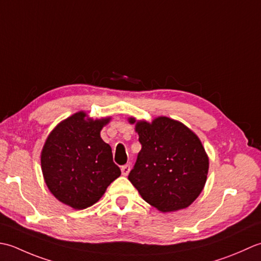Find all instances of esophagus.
I'll return each mask as SVG.
<instances>
[{"label": "esophagus", "instance_id": "obj_1", "mask_svg": "<svg viewBox=\"0 0 261 261\" xmlns=\"http://www.w3.org/2000/svg\"><path fill=\"white\" fill-rule=\"evenodd\" d=\"M129 171H130V166H129V164H125V166L121 167V173H123L124 175L128 174Z\"/></svg>", "mask_w": 261, "mask_h": 261}]
</instances>
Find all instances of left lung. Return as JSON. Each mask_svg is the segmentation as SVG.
<instances>
[{
  "instance_id": "obj_1",
  "label": "left lung",
  "mask_w": 261,
  "mask_h": 261,
  "mask_svg": "<svg viewBox=\"0 0 261 261\" xmlns=\"http://www.w3.org/2000/svg\"><path fill=\"white\" fill-rule=\"evenodd\" d=\"M136 132L142 150L129 181L146 203L163 213L188 207L203 190L208 172V158L197 135L168 117L151 124L138 121Z\"/></svg>"
}]
</instances>
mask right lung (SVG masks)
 <instances>
[{"instance_id": "1", "label": "right lung", "mask_w": 261, "mask_h": 261, "mask_svg": "<svg viewBox=\"0 0 261 261\" xmlns=\"http://www.w3.org/2000/svg\"><path fill=\"white\" fill-rule=\"evenodd\" d=\"M109 119H86L80 111L58 124L42 148L41 170L47 187L75 210L97 203L121 173L110 145L100 137Z\"/></svg>"}]
</instances>
